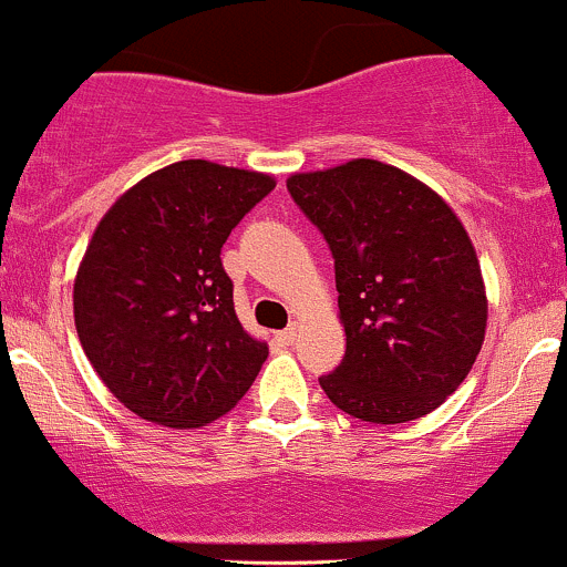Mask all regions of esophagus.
<instances>
[{
	"label": "esophagus",
	"mask_w": 567,
	"mask_h": 567,
	"mask_svg": "<svg viewBox=\"0 0 567 567\" xmlns=\"http://www.w3.org/2000/svg\"><path fill=\"white\" fill-rule=\"evenodd\" d=\"M278 336H281L284 344H295V341H297V328H295V324H289V328L281 330V333H278Z\"/></svg>",
	"instance_id": "esophagus-1"
}]
</instances>
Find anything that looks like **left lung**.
I'll list each match as a JSON object with an SVG mask.
<instances>
[{
    "mask_svg": "<svg viewBox=\"0 0 567 567\" xmlns=\"http://www.w3.org/2000/svg\"><path fill=\"white\" fill-rule=\"evenodd\" d=\"M286 189L333 254L347 352L322 391L361 422L427 416L485 341V284L463 223L427 184L378 159L295 173Z\"/></svg>",
    "mask_w": 567,
    "mask_h": 567,
    "instance_id": "left-lung-1",
    "label": "left lung"
}]
</instances>
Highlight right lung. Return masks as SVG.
<instances>
[{
    "instance_id": "add662e5",
    "label": "right lung",
    "mask_w": 567,
    "mask_h": 567,
    "mask_svg": "<svg viewBox=\"0 0 567 567\" xmlns=\"http://www.w3.org/2000/svg\"><path fill=\"white\" fill-rule=\"evenodd\" d=\"M272 189L267 173L173 162L95 226L74 281L76 333L106 389L145 422L204 427L254 385L267 344L237 319L220 250Z\"/></svg>"
}]
</instances>
